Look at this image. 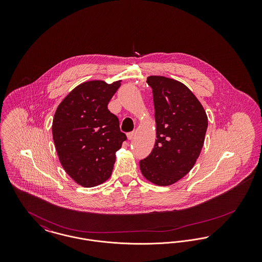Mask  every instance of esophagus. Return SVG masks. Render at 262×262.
<instances>
[{
    "label": "esophagus",
    "mask_w": 262,
    "mask_h": 262,
    "mask_svg": "<svg viewBox=\"0 0 262 262\" xmlns=\"http://www.w3.org/2000/svg\"><path fill=\"white\" fill-rule=\"evenodd\" d=\"M135 135H136V134H135V132H132V133H128V134H127V135H126V137H127V139H128V140H130V139H133V138H134V137H135Z\"/></svg>",
    "instance_id": "34e87169"
}]
</instances>
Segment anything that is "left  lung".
<instances>
[{
	"mask_svg": "<svg viewBox=\"0 0 262 262\" xmlns=\"http://www.w3.org/2000/svg\"><path fill=\"white\" fill-rule=\"evenodd\" d=\"M152 88L156 141L139 161L143 177L157 186L173 185L192 169L202 149L208 119L195 95L182 82L160 75L147 77Z\"/></svg>",
	"mask_w": 262,
	"mask_h": 262,
	"instance_id": "1",
	"label": "left lung"
}]
</instances>
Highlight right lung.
Wrapping results in <instances>:
<instances>
[{
  "instance_id": "add662e5",
  "label": "right lung",
  "mask_w": 262,
  "mask_h": 262,
  "mask_svg": "<svg viewBox=\"0 0 262 262\" xmlns=\"http://www.w3.org/2000/svg\"><path fill=\"white\" fill-rule=\"evenodd\" d=\"M121 80H90L77 85L58 106L52 125L53 139L62 168L82 187L98 186L112 174L116 151L126 136L108 103Z\"/></svg>"
}]
</instances>
